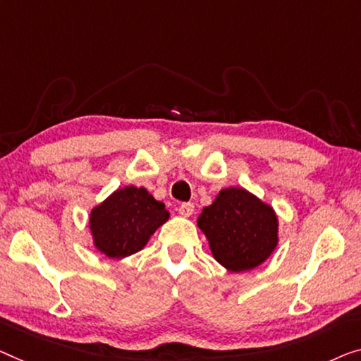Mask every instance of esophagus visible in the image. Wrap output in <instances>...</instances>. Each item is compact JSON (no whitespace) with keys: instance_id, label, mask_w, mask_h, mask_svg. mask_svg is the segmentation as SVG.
<instances>
[{"instance_id":"esophagus-1","label":"esophagus","mask_w":361,"mask_h":361,"mask_svg":"<svg viewBox=\"0 0 361 361\" xmlns=\"http://www.w3.org/2000/svg\"><path fill=\"white\" fill-rule=\"evenodd\" d=\"M192 212H195V204H191V202L180 204L178 214L183 215V217H190V215H192Z\"/></svg>"}]
</instances>
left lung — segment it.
<instances>
[{"label":"left lung","mask_w":361,"mask_h":361,"mask_svg":"<svg viewBox=\"0 0 361 361\" xmlns=\"http://www.w3.org/2000/svg\"><path fill=\"white\" fill-rule=\"evenodd\" d=\"M215 259L232 272L264 262L277 246V217L271 206L243 188L219 192L197 219Z\"/></svg>","instance_id":"8db88e82"}]
</instances>
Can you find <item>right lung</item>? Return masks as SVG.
<instances>
[{"instance_id": "obj_1", "label": "right lung", "mask_w": 361, "mask_h": 361, "mask_svg": "<svg viewBox=\"0 0 361 361\" xmlns=\"http://www.w3.org/2000/svg\"><path fill=\"white\" fill-rule=\"evenodd\" d=\"M169 217L165 204L147 190L126 186L94 207L89 224L97 250L109 257H126L142 250Z\"/></svg>"}]
</instances>
